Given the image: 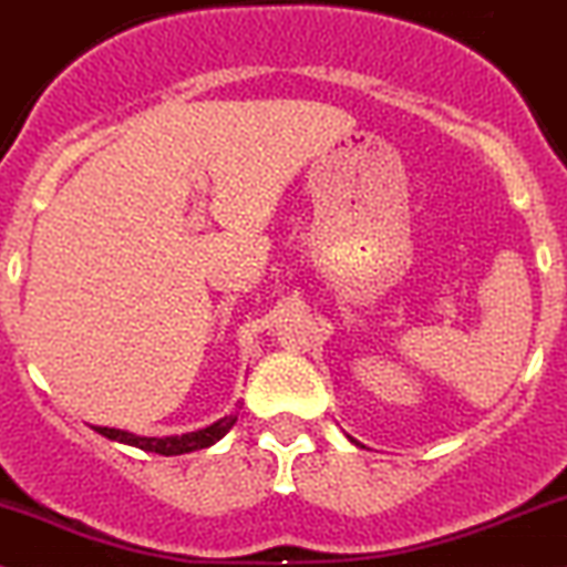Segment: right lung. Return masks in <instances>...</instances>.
<instances>
[{
    "mask_svg": "<svg viewBox=\"0 0 567 567\" xmlns=\"http://www.w3.org/2000/svg\"><path fill=\"white\" fill-rule=\"evenodd\" d=\"M237 422V414L224 416L218 420L215 425L204 427V431H195V433H184V436H134V433H125V431H114V427H97V433L103 436L116 439V442H125L131 447H140V451L147 453H158V456H182V453H193V451H204L209 444H215L218 439H224L226 433L231 431V425Z\"/></svg>",
    "mask_w": 567,
    "mask_h": 567,
    "instance_id": "obj_1",
    "label": "right lung"
}]
</instances>
